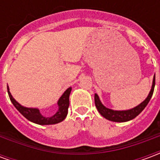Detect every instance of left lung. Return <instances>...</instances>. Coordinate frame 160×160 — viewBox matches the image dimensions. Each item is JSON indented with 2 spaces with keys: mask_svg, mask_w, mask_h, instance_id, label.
Returning a JSON list of instances; mask_svg holds the SVG:
<instances>
[{
  "mask_svg": "<svg viewBox=\"0 0 160 160\" xmlns=\"http://www.w3.org/2000/svg\"><path fill=\"white\" fill-rule=\"evenodd\" d=\"M154 87H155V74L153 77V81H152V89L150 91V92L148 94V98L145 99L141 104H140L136 107L133 108L131 110L128 111H113L111 109H108L105 106H104L102 103L98 98V96L97 94H95V105L97 107L98 111L100 113L104 118H106L108 120L112 121V122H127V121L132 120L134 118H136L138 115L141 113V111H143L145 107L148 105L149 103V101L151 99L152 93H153V91H154Z\"/></svg>",
  "mask_w": 160,
  "mask_h": 160,
  "instance_id": "left-lung-1",
  "label": "left lung"
}]
</instances>
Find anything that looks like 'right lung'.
I'll return each mask as SVG.
<instances>
[{"mask_svg":"<svg viewBox=\"0 0 160 160\" xmlns=\"http://www.w3.org/2000/svg\"><path fill=\"white\" fill-rule=\"evenodd\" d=\"M72 88L69 87L68 88L65 92L62 94V96L60 98L58 101V106L59 109L56 114L50 117V118H45L41 115L38 109H32V108H26L24 107L22 105L17 102V101L12 97V95L9 92L8 87V96L10 98V100L14 105V107L21 113V114L31 122H35L37 124L40 125H47V124H55L58 123L60 122H62L65 119V118L68 115V106H69V95L71 92Z\"/></svg>","mask_w":160,"mask_h":160,"instance_id":"right-lung-1","label":"right lung"}]
</instances>
